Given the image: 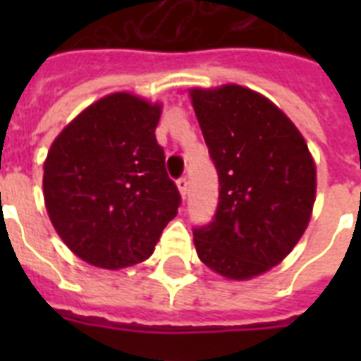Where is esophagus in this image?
I'll list each match as a JSON object with an SVG mask.
<instances>
[{
    "label": "esophagus",
    "instance_id": "esophagus-1",
    "mask_svg": "<svg viewBox=\"0 0 361 361\" xmlns=\"http://www.w3.org/2000/svg\"><path fill=\"white\" fill-rule=\"evenodd\" d=\"M178 189H180V192H181V197L185 198L187 191H189V180H187L185 176H181L180 180H178Z\"/></svg>",
    "mask_w": 361,
    "mask_h": 361
}]
</instances>
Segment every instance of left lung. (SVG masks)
<instances>
[{
    "mask_svg": "<svg viewBox=\"0 0 361 361\" xmlns=\"http://www.w3.org/2000/svg\"><path fill=\"white\" fill-rule=\"evenodd\" d=\"M192 106L219 176V204L192 240L228 279L274 268L307 228L317 172L307 144L274 103L247 87L192 90Z\"/></svg>",
    "mask_w": 361,
    "mask_h": 361,
    "instance_id": "1",
    "label": "left lung"
}]
</instances>
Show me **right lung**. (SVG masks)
<instances>
[{
    "label": "right lung",
    "instance_id": "obj_1",
    "mask_svg": "<svg viewBox=\"0 0 361 361\" xmlns=\"http://www.w3.org/2000/svg\"><path fill=\"white\" fill-rule=\"evenodd\" d=\"M161 106L112 93L54 140L42 189L54 228L82 260L120 269L146 260L178 214L155 127Z\"/></svg>",
    "mask_w": 361,
    "mask_h": 361
}]
</instances>
